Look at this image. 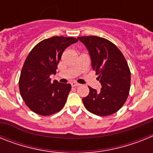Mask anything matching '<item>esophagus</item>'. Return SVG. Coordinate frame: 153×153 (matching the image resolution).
<instances>
[{"label": "esophagus", "mask_w": 153, "mask_h": 153, "mask_svg": "<svg viewBox=\"0 0 153 153\" xmlns=\"http://www.w3.org/2000/svg\"><path fill=\"white\" fill-rule=\"evenodd\" d=\"M71 86H80V84H79V83H76V82H72V83H71Z\"/></svg>", "instance_id": "1"}]
</instances>
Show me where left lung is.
Instances as JSON below:
<instances>
[{"label":"left lung","mask_w":153,"mask_h":153,"mask_svg":"<svg viewBox=\"0 0 153 153\" xmlns=\"http://www.w3.org/2000/svg\"><path fill=\"white\" fill-rule=\"evenodd\" d=\"M89 51L93 70L102 86L100 91L89 86L90 93L83 98L86 109L104 117L123 106L130 89V70L121 51L112 42L97 36H79Z\"/></svg>","instance_id":"1"}]
</instances>
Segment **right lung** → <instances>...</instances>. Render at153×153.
I'll use <instances>...</instances> for the list:
<instances>
[{
    "label": "right lung",
    "instance_id": "obj_1",
    "mask_svg": "<svg viewBox=\"0 0 153 153\" xmlns=\"http://www.w3.org/2000/svg\"><path fill=\"white\" fill-rule=\"evenodd\" d=\"M78 41L74 37L53 36L40 41L30 52L19 79L21 97L35 113L49 116L59 112L71 90L70 83H51L65 49Z\"/></svg>",
    "mask_w": 153,
    "mask_h": 153
}]
</instances>
